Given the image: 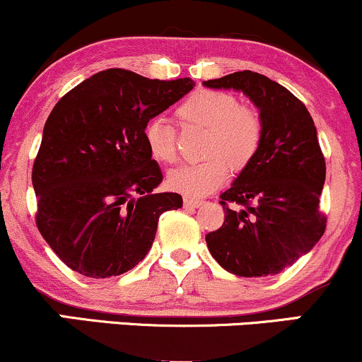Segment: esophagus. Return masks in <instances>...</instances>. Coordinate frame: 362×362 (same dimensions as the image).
Masks as SVG:
<instances>
[{"label": "esophagus", "instance_id": "obj_1", "mask_svg": "<svg viewBox=\"0 0 362 362\" xmlns=\"http://www.w3.org/2000/svg\"><path fill=\"white\" fill-rule=\"evenodd\" d=\"M184 204L187 207H199L202 204L201 199H194V197H184Z\"/></svg>", "mask_w": 362, "mask_h": 362}]
</instances>
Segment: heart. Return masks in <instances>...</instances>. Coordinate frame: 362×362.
Segmentation results:
<instances>
[{
  "label": "heart",
  "mask_w": 362,
  "mask_h": 362,
  "mask_svg": "<svg viewBox=\"0 0 362 362\" xmlns=\"http://www.w3.org/2000/svg\"><path fill=\"white\" fill-rule=\"evenodd\" d=\"M184 127L206 131L201 155L204 161L184 165L168 173V185L187 195L213 192L226 180L230 166L242 172L259 153L264 138L260 114L242 105L235 95L218 90H199L177 109ZM149 155L161 163L177 158V129L165 119L149 120L144 127Z\"/></svg>",
  "instance_id": "obj_1"
}]
</instances>
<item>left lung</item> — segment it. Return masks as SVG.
Wrapping results in <instances>:
<instances>
[{
    "instance_id": "8db88e82",
    "label": "left lung",
    "mask_w": 362,
    "mask_h": 362,
    "mask_svg": "<svg viewBox=\"0 0 362 362\" xmlns=\"http://www.w3.org/2000/svg\"><path fill=\"white\" fill-rule=\"evenodd\" d=\"M243 91L259 107L264 138L255 158L219 195L221 228L206 235L211 255L240 277L279 274L325 233L320 211L325 158L308 109L288 88L253 71L204 81Z\"/></svg>"
}]
</instances>
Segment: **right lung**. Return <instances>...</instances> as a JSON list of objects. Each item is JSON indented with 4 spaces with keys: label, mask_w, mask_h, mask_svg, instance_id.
I'll return each mask as SVG.
<instances>
[{
    "label": "right lung",
    "mask_w": 362,
    "mask_h": 362,
    "mask_svg": "<svg viewBox=\"0 0 362 362\" xmlns=\"http://www.w3.org/2000/svg\"><path fill=\"white\" fill-rule=\"evenodd\" d=\"M194 86L112 68L56 103L32 168L35 224L74 272L109 279L131 271L151 248L160 216L182 207L178 194L155 192L163 175L144 127Z\"/></svg>",
    "instance_id": "1"
}]
</instances>
